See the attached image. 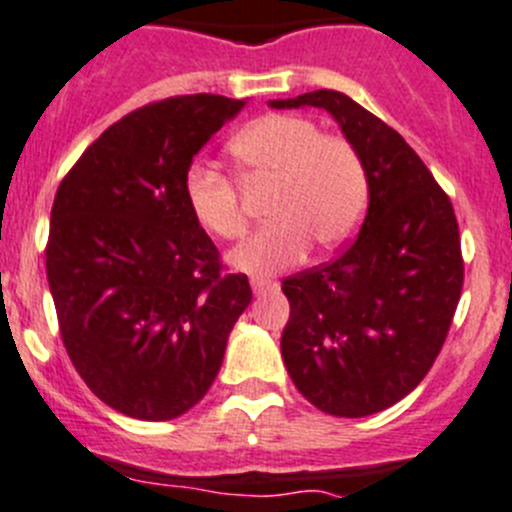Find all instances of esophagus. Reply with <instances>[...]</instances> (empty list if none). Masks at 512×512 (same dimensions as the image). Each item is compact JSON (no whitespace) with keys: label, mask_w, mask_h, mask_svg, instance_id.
Returning <instances> with one entry per match:
<instances>
[{"label":"esophagus","mask_w":512,"mask_h":512,"mask_svg":"<svg viewBox=\"0 0 512 512\" xmlns=\"http://www.w3.org/2000/svg\"><path fill=\"white\" fill-rule=\"evenodd\" d=\"M250 285H252V293L260 295V293H265V290H270L275 283H272L270 278H262V275H252Z\"/></svg>","instance_id":"1"}]
</instances>
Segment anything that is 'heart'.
Instances as JSON below:
<instances>
[{
    "mask_svg": "<svg viewBox=\"0 0 512 512\" xmlns=\"http://www.w3.org/2000/svg\"><path fill=\"white\" fill-rule=\"evenodd\" d=\"M229 159L242 184L272 189L265 207L270 224L232 257L245 270L295 265L310 242L331 250L364 214V161L346 138L321 133L310 118L272 113L250 123L229 143ZM184 197L194 219L219 240L237 242L250 229L240 191L222 171L191 166Z\"/></svg>",
    "mask_w": 512,
    "mask_h": 512,
    "instance_id": "obj_1",
    "label": "heart"
}]
</instances>
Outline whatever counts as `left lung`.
<instances>
[{"label": "left lung", "instance_id": "obj_1", "mask_svg": "<svg viewBox=\"0 0 512 512\" xmlns=\"http://www.w3.org/2000/svg\"><path fill=\"white\" fill-rule=\"evenodd\" d=\"M326 108L358 151L369 212L331 262L283 280V361L300 394L333 417H369L414 391L450 333L465 262L455 209L417 151L338 90L272 100Z\"/></svg>", "mask_w": 512, "mask_h": 512}]
</instances>
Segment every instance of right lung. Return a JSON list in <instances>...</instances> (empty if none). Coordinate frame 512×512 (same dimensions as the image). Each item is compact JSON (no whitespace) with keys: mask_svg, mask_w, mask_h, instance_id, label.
<instances>
[{"mask_svg":"<svg viewBox=\"0 0 512 512\" xmlns=\"http://www.w3.org/2000/svg\"><path fill=\"white\" fill-rule=\"evenodd\" d=\"M242 105L199 93L136 108L57 186L45 262L62 343L88 389L126 417L189 412L252 300L184 197L194 154Z\"/></svg>","mask_w":512,"mask_h":512,"instance_id":"1","label":"right lung"}]
</instances>
